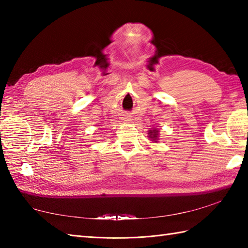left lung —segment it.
<instances>
[{"mask_svg":"<svg viewBox=\"0 0 248 248\" xmlns=\"http://www.w3.org/2000/svg\"><path fill=\"white\" fill-rule=\"evenodd\" d=\"M149 134H150V138L151 139H154V140H156V138H157V131H155V130H154V131H149Z\"/></svg>","mask_w":248,"mask_h":248,"instance_id":"obj_1","label":"left lung"}]
</instances>
